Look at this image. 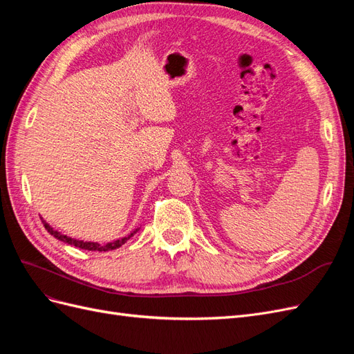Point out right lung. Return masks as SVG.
I'll return each mask as SVG.
<instances>
[{"instance_id":"1","label":"right lung","mask_w":354,"mask_h":354,"mask_svg":"<svg viewBox=\"0 0 354 354\" xmlns=\"http://www.w3.org/2000/svg\"><path fill=\"white\" fill-rule=\"evenodd\" d=\"M42 220V218H41ZM42 223H44V227L48 230L50 234H53L56 239L62 241V242H66L69 245H73V246H78V248L81 250H88V251H112V250H116L120 248V246H122L128 239H130L131 236H134V233L138 230V229H134L133 232H130L128 234H124V236H120V238H115L112 241H108V242H102V241H84V239H78V238H72L69 236V234H65L62 233L60 230L55 229L53 226H50V224L42 220Z\"/></svg>"}]
</instances>
